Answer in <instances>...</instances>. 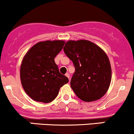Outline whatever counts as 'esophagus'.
I'll return each mask as SVG.
<instances>
[{
    "label": "esophagus",
    "instance_id": "1",
    "mask_svg": "<svg viewBox=\"0 0 134 134\" xmlns=\"http://www.w3.org/2000/svg\"><path fill=\"white\" fill-rule=\"evenodd\" d=\"M65 76L69 78V79L70 80V75H69V73H66V74H65Z\"/></svg>",
    "mask_w": 134,
    "mask_h": 134
}]
</instances>
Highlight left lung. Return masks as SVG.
I'll return each mask as SVG.
<instances>
[{
	"mask_svg": "<svg viewBox=\"0 0 134 134\" xmlns=\"http://www.w3.org/2000/svg\"><path fill=\"white\" fill-rule=\"evenodd\" d=\"M64 51L75 67L70 87L77 96L86 102L100 99L107 92L111 80V65L105 52L85 40L68 41Z\"/></svg>",
	"mask_w": 134,
	"mask_h": 134,
	"instance_id": "left-lung-1",
	"label": "left lung"
}]
</instances>
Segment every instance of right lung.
Listing matches in <instances>:
<instances>
[{"label": "right lung", "mask_w": 134, "mask_h": 134, "mask_svg": "<svg viewBox=\"0 0 134 134\" xmlns=\"http://www.w3.org/2000/svg\"><path fill=\"white\" fill-rule=\"evenodd\" d=\"M65 41L47 40L33 45L23 58L20 78L24 91L34 101L52 102L69 79L60 73L54 58Z\"/></svg>", "instance_id": "right-lung-1"}]
</instances>
